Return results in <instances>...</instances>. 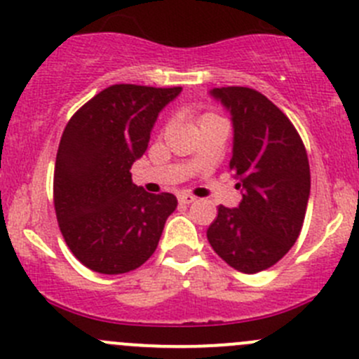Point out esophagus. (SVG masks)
Wrapping results in <instances>:
<instances>
[{
  "instance_id": "esophagus-1",
  "label": "esophagus",
  "mask_w": 359,
  "mask_h": 359,
  "mask_svg": "<svg viewBox=\"0 0 359 359\" xmlns=\"http://www.w3.org/2000/svg\"><path fill=\"white\" fill-rule=\"evenodd\" d=\"M179 201L182 205H189V203H194V201H196V196H193V194H189V193H180Z\"/></svg>"
}]
</instances>
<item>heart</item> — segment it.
Returning <instances> with one entry per match:
<instances>
[{
	"label": "heart",
	"mask_w": 359,
	"mask_h": 359,
	"mask_svg": "<svg viewBox=\"0 0 359 359\" xmlns=\"http://www.w3.org/2000/svg\"><path fill=\"white\" fill-rule=\"evenodd\" d=\"M210 116H215V114H210V112H205V114H203V116H201V117H200V121H201V119H205V117H210Z\"/></svg>",
	"instance_id": "b5f03b06"
}]
</instances>
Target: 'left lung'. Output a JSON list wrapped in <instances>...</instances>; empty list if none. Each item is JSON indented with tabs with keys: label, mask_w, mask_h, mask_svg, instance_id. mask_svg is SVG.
Instances as JSON below:
<instances>
[{
	"label": "left lung",
	"mask_w": 359,
	"mask_h": 359,
	"mask_svg": "<svg viewBox=\"0 0 359 359\" xmlns=\"http://www.w3.org/2000/svg\"><path fill=\"white\" fill-rule=\"evenodd\" d=\"M233 121L229 170L242 201L219 205L207 229L212 249L231 268L256 273L283 259L300 236L311 194L305 145L286 114L250 87H215Z\"/></svg>",
	"instance_id": "8db88e82"
}]
</instances>
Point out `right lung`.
Listing matches in <instances>:
<instances>
[{
  "label": "right lung",
  "mask_w": 359,
  "mask_h": 359,
  "mask_svg": "<svg viewBox=\"0 0 359 359\" xmlns=\"http://www.w3.org/2000/svg\"><path fill=\"white\" fill-rule=\"evenodd\" d=\"M182 87L116 83L80 107L62 131L54 168V208L73 256L93 272L137 270L154 254L177 208L170 193L131 180L158 114Z\"/></svg>",
  "instance_id": "1"
}]
</instances>
